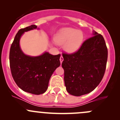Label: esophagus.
<instances>
[{
    "mask_svg": "<svg viewBox=\"0 0 120 120\" xmlns=\"http://www.w3.org/2000/svg\"><path fill=\"white\" fill-rule=\"evenodd\" d=\"M64 60V59H63V57L62 56V55L61 56H60V63H62V62H63V61Z\"/></svg>",
    "mask_w": 120,
    "mask_h": 120,
    "instance_id": "34e87169",
    "label": "esophagus"
}]
</instances>
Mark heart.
<instances>
[{
  "label": "heart",
  "mask_w": 120,
  "mask_h": 120,
  "mask_svg": "<svg viewBox=\"0 0 120 120\" xmlns=\"http://www.w3.org/2000/svg\"><path fill=\"white\" fill-rule=\"evenodd\" d=\"M84 39V34L81 30L72 28H64L57 34L54 41L60 45H64L63 49L66 53L72 54L81 48Z\"/></svg>",
  "instance_id": "1"
}]
</instances>
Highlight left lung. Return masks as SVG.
<instances>
[{
    "label": "left lung",
    "mask_w": 120,
    "mask_h": 120,
    "mask_svg": "<svg viewBox=\"0 0 120 120\" xmlns=\"http://www.w3.org/2000/svg\"><path fill=\"white\" fill-rule=\"evenodd\" d=\"M107 49L102 35L93 31L77 52L63 54L64 84L70 95L80 96L93 91L105 74Z\"/></svg>",
    "instance_id": "obj_1"
}]
</instances>
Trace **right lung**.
Returning a JSON list of instances; mask_svg holds the SVG:
<instances>
[{
	"instance_id": "1",
	"label": "right lung",
	"mask_w": 120,
	"mask_h": 120,
	"mask_svg": "<svg viewBox=\"0 0 120 120\" xmlns=\"http://www.w3.org/2000/svg\"><path fill=\"white\" fill-rule=\"evenodd\" d=\"M39 30L35 25L21 29L15 35L10 50V66L12 76L18 86L28 93L40 95L48 89L49 79L60 66V54L52 55L45 52L37 56L26 55L20 47L24 32Z\"/></svg>"
}]
</instances>
